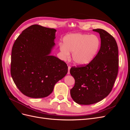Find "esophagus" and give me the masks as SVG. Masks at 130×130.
<instances>
[{
	"label": "esophagus",
	"mask_w": 130,
	"mask_h": 130,
	"mask_svg": "<svg viewBox=\"0 0 130 130\" xmlns=\"http://www.w3.org/2000/svg\"><path fill=\"white\" fill-rule=\"evenodd\" d=\"M70 68H71V67H70V66H68V73H67L68 74H70Z\"/></svg>",
	"instance_id": "34e87169"
}]
</instances>
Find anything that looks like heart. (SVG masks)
Returning a JSON list of instances; mask_svg holds the SVG:
<instances>
[{
  "mask_svg": "<svg viewBox=\"0 0 130 130\" xmlns=\"http://www.w3.org/2000/svg\"><path fill=\"white\" fill-rule=\"evenodd\" d=\"M63 44L60 45L64 58L73 52L74 62L78 65H85L91 62L97 54L100 46L99 37L95 35L74 33L67 35L63 38Z\"/></svg>",
  "mask_w": 130,
  "mask_h": 130,
  "instance_id": "obj_1",
  "label": "heart"
}]
</instances>
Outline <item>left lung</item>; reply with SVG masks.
<instances>
[{
	"instance_id": "left-lung-1",
	"label": "left lung",
	"mask_w": 130,
	"mask_h": 130,
	"mask_svg": "<svg viewBox=\"0 0 130 130\" xmlns=\"http://www.w3.org/2000/svg\"><path fill=\"white\" fill-rule=\"evenodd\" d=\"M99 32L101 47L95 57L88 64L72 67L70 73L75 79L70 95L80 105L98 103L111 92L118 73V48L111 35L101 29Z\"/></svg>"
}]
</instances>
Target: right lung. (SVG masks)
Instances as JSON below:
<instances>
[{"mask_svg":"<svg viewBox=\"0 0 130 130\" xmlns=\"http://www.w3.org/2000/svg\"><path fill=\"white\" fill-rule=\"evenodd\" d=\"M56 30L32 25L15 41L11 52V75L19 90L32 98L48 96L68 72L66 63L49 55Z\"/></svg>","mask_w":130,"mask_h":130,"instance_id":"obj_1","label":"right lung"}]
</instances>
